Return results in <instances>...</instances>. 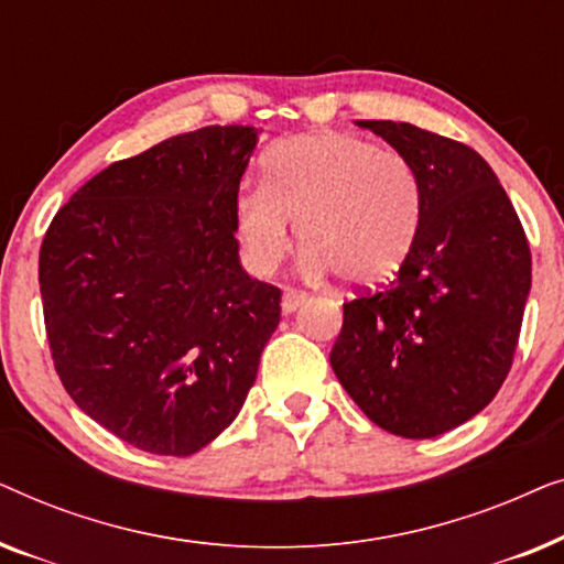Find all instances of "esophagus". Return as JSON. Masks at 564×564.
<instances>
[{
	"label": "esophagus",
	"mask_w": 564,
	"mask_h": 564,
	"mask_svg": "<svg viewBox=\"0 0 564 564\" xmlns=\"http://www.w3.org/2000/svg\"><path fill=\"white\" fill-rule=\"evenodd\" d=\"M307 300V295L305 292H300V290H292V288H288L284 290V295H282V313H295L300 305H303Z\"/></svg>",
	"instance_id": "esophagus-1"
}]
</instances>
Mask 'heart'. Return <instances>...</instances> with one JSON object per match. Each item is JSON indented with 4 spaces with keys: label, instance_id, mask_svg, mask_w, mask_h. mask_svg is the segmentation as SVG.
<instances>
[{
    "label": "heart",
    "instance_id": "heart-1",
    "mask_svg": "<svg viewBox=\"0 0 564 564\" xmlns=\"http://www.w3.org/2000/svg\"><path fill=\"white\" fill-rule=\"evenodd\" d=\"M234 220L257 274L282 264L297 220L307 276L338 274L351 288H375L392 280L419 243L423 189L398 151L349 133L300 135L269 153L264 184L241 187Z\"/></svg>",
    "mask_w": 564,
    "mask_h": 564
}]
</instances>
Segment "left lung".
Instances as JSON below:
<instances>
[{"label": "left lung", "mask_w": 564, "mask_h": 564, "mask_svg": "<svg viewBox=\"0 0 564 564\" xmlns=\"http://www.w3.org/2000/svg\"><path fill=\"white\" fill-rule=\"evenodd\" d=\"M357 122L413 164L423 223L395 280L344 303L330 367L369 421L431 438L480 413L508 377L531 290L529 241L469 145L411 122Z\"/></svg>", "instance_id": "1"}]
</instances>
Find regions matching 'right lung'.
Returning <instances> with one entry per match:
<instances>
[{
	"instance_id": "1",
	"label": "right lung",
	"mask_w": 564,
	"mask_h": 564,
	"mask_svg": "<svg viewBox=\"0 0 564 564\" xmlns=\"http://www.w3.org/2000/svg\"><path fill=\"white\" fill-rule=\"evenodd\" d=\"M257 145L207 126L115 161L45 230V334L76 405L135 449L189 457L241 411L282 292L238 261L234 205Z\"/></svg>"
}]
</instances>
